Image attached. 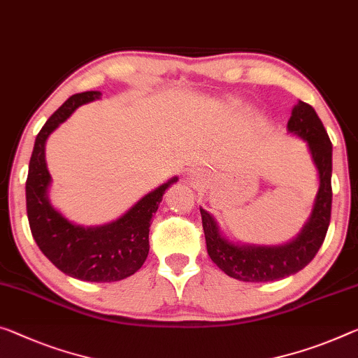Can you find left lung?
<instances>
[{"label": "left lung", "mask_w": 358, "mask_h": 358, "mask_svg": "<svg viewBox=\"0 0 358 358\" xmlns=\"http://www.w3.org/2000/svg\"><path fill=\"white\" fill-rule=\"evenodd\" d=\"M287 129L307 142L320 184L310 216L293 240L272 246L238 243L222 234L211 213L200 208L211 261L229 277L241 282H277L302 271L320 250L331 219L333 147L325 126L309 103L299 101L291 110Z\"/></svg>", "instance_id": "obj_1"}]
</instances>
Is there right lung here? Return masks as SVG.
<instances>
[{
	"mask_svg": "<svg viewBox=\"0 0 358 358\" xmlns=\"http://www.w3.org/2000/svg\"><path fill=\"white\" fill-rule=\"evenodd\" d=\"M101 91H86L69 97L43 126L35 139L29 176L25 184L27 216L38 248L69 277L83 282L110 283L136 273L145 262L148 232L153 214L163 200L164 190L178 182H168L148 192L123 216L102 225H85L69 221L49 200L52 178L46 164V141L76 108L101 99Z\"/></svg>",
	"mask_w": 358,
	"mask_h": 358,
	"instance_id": "obj_1",
	"label": "right lung"
}]
</instances>
